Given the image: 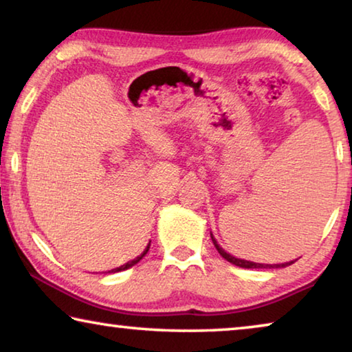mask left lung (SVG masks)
<instances>
[{
    "mask_svg": "<svg viewBox=\"0 0 352 352\" xmlns=\"http://www.w3.org/2000/svg\"><path fill=\"white\" fill-rule=\"evenodd\" d=\"M211 239H212V243L214 247L217 248V252L220 253V256H222L223 259H226L228 262H231V264H234L237 267H242V269H281V267H287L290 264H294V262L296 261H290V262H284V264H259V262H252V261H245V259H239V258H234L233 254L226 253L225 250L219 245L217 241L214 239V236L211 234Z\"/></svg>",
    "mask_w": 352,
    "mask_h": 352,
    "instance_id": "8db88e82",
    "label": "left lung"
}]
</instances>
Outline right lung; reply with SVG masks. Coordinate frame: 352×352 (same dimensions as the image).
Wrapping results in <instances>:
<instances>
[{"instance_id":"right-lung-1","label":"right lung","mask_w":352,"mask_h":352,"mask_svg":"<svg viewBox=\"0 0 352 352\" xmlns=\"http://www.w3.org/2000/svg\"><path fill=\"white\" fill-rule=\"evenodd\" d=\"M148 248H151V242H148V245L146 247V250H144V252H142L140 256H138V258H135L133 261H129L127 262V264H124V265H121V267H116V269H113V270H110L109 273H116V272H122V270H127V269H130V267H133L135 264H138V262L142 259V258H144V256H146V253L148 252Z\"/></svg>"}]
</instances>
